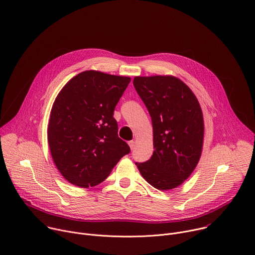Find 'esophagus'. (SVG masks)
Listing matches in <instances>:
<instances>
[{"label": "esophagus", "mask_w": 255, "mask_h": 255, "mask_svg": "<svg viewBox=\"0 0 255 255\" xmlns=\"http://www.w3.org/2000/svg\"><path fill=\"white\" fill-rule=\"evenodd\" d=\"M135 143H136V142H135V141H133V140L128 142V144H129V146H130V149H131V150H133V149H134V147H135Z\"/></svg>", "instance_id": "esophagus-1"}]
</instances>
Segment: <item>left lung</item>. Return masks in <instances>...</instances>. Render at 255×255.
<instances>
[{
    "label": "left lung",
    "instance_id": "8db88e82",
    "mask_svg": "<svg viewBox=\"0 0 255 255\" xmlns=\"http://www.w3.org/2000/svg\"><path fill=\"white\" fill-rule=\"evenodd\" d=\"M133 85L152 120L154 151L136 162L143 178L160 191L180 186L202 154L204 118L193 91L173 76L135 77Z\"/></svg>",
    "mask_w": 255,
    "mask_h": 255
}]
</instances>
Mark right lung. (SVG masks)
<instances>
[{
  "mask_svg": "<svg viewBox=\"0 0 255 255\" xmlns=\"http://www.w3.org/2000/svg\"><path fill=\"white\" fill-rule=\"evenodd\" d=\"M131 78L86 70L69 80L52 105L47 139L61 175L88 189L104 181L130 152L118 136L117 103Z\"/></svg>",
  "mask_w": 255,
  "mask_h": 255,
  "instance_id": "add662e5",
  "label": "right lung"
}]
</instances>
